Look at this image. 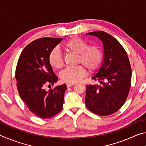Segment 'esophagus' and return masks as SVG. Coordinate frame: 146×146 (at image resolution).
Here are the masks:
<instances>
[{
	"label": "esophagus",
	"mask_w": 146,
	"mask_h": 146,
	"mask_svg": "<svg viewBox=\"0 0 146 146\" xmlns=\"http://www.w3.org/2000/svg\"><path fill=\"white\" fill-rule=\"evenodd\" d=\"M74 85H75V84H73V83H67L66 84V86H67L68 88L70 87V86H73Z\"/></svg>",
	"instance_id": "obj_1"
}]
</instances>
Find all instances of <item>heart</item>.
<instances>
[{
  "label": "heart",
  "instance_id": "obj_1",
  "mask_svg": "<svg viewBox=\"0 0 146 146\" xmlns=\"http://www.w3.org/2000/svg\"><path fill=\"white\" fill-rule=\"evenodd\" d=\"M88 42L82 38L74 36L64 44V48L69 52L77 54V63L82 64L90 71L99 69L103 63L104 52L98 45L88 46ZM49 65L54 69L59 70L63 66V58L57 49L54 48L48 56ZM82 66L67 68L60 73V78L64 82L76 83L85 76L86 70Z\"/></svg>",
  "mask_w": 146,
  "mask_h": 146
}]
</instances>
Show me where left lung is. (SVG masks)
<instances>
[{"label": "left lung", "mask_w": 146, "mask_h": 146, "mask_svg": "<svg viewBox=\"0 0 146 146\" xmlns=\"http://www.w3.org/2000/svg\"><path fill=\"white\" fill-rule=\"evenodd\" d=\"M102 40L104 59L93 79L99 85H87L85 102L89 110L96 115L113 114L124 104L131 82V68L126 51L117 39L102 31L87 33Z\"/></svg>", "instance_id": "1"}]
</instances>
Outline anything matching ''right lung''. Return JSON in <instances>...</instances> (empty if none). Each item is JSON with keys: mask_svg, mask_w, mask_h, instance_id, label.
Returning <instances> with one entry per match:
<instances>
[{"mask_svg": "<svg viewBox=\"0 0 146 146\" xmlns=\"http://www.w3.org/2000/svg\"><path fill=\"white\" fill-rule=\"evenodd\" d=\"M62 39L44 37L31 42L22 51L17 64L15 78L20 97L29 110L41 118L52 117L63 108L66 84L49 91L45 89L57 82L48 56Z\"/></svg>", "mask_w": 146, "mask_h": 146, "instance_id": "obj_1", "label": "right lung"}]
</instances>
